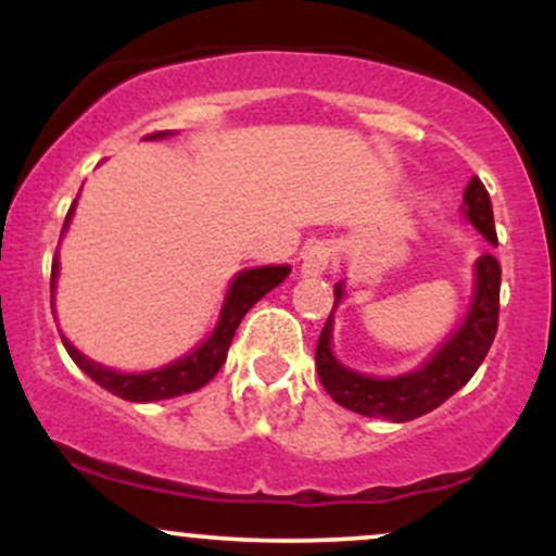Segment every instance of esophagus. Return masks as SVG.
<instances>
[{"label": "esophagus", "instance_id": "obj_1", "mask_svg": "<svg viewBox=\"0 0 556 556\" xmlns=\"http://www.w3.org/2000/svg\"><path fill=\"white\" fill-rule=\"evenodd\" d=\"M331 256H334V251H331L329 242L318 240V242H314V245L305 248L303 266H300V269H303L305 277H318V274L327 271Z\"/></svg>", "mask_w": 556, "mask_h": 556}]
</instances>
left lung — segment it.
<instances>
[{"label":"left lung","instance_id":"1","mask_svg":"<svg viewBox=\"0 0 556 556\" xmlns=\"http://www.w3.org/2000/svg\"><path fill=\"white\" fill-rule=\"evenodd\" d=\"M465 216L489 242H496L494 212L491 198L483 182L473 177L465 188ZM476 298L470 314L452 340L426 363L420 371L397 376V379H368L350 368H344L331 355V314L324 324L316 344V371L331 400L348 410L368 418H387L394 424H405L418 416H426L433 407L446 402L457 389L470 381L486 358L491 342L500 327V287L502 266L491 253H483L476 264ZM337 300L342 298V287L337 285ZM334 300V305H337Z\"/></svg>","mask_w":556,"mask_h":556}]
</instances>
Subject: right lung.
<instances>
[{
	"mask_svg": "<svg viewBox=\"0 0 556 556\" xmlns=\"http://www.w3.org/2000/svg\"><path fill=\"white\" fill-rule=\"evenodd\" d=\"M167 136L164 132H151L146 138H162ZM75 203L70 206V212L65 216V225H62V232L67 229L70 216H73ZM56 253L52 261V292H54V279H56ZM290 274V266H261V269H248L242 271L240 277H235L232 287L227 292V303L222 308V318L216 324L214 334L208 337L201 348H195L193 353L185 355L172 366L159 368V371H146V374H117L112 368L99 366V363L88 361L86 355H80L78 350L70 344L65 337H62V344L70 353V358L78 363L80 371H86L99 387H104L106 392L117 394V397L130 400V402H154V400H169V397H180V394L195 392L203 384L214 379L216 371L225 366L227 361V350L232 344L235 331H238L242 316L258 303L266 292L274 290L282 279Z\"/></svg>",
	"mask_w": 556,
	"mask_h": 556,
	"instance_id": "obj_1",
	"label": "right lung"
}]
</instances>
